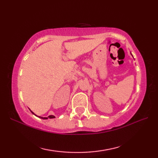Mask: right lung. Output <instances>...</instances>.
<instances>
[{"label":"right lung","mask_w":158,"mask_h":158,"mask_svg":"<svg viewBox=\"0 0 158 158\" xmlns=\"http://www.w3.org/2000/svg\"><path fill=\"white\" fill-rule=\"evenodd\" d=\"M33 114H34V113H33L32 111H31ZM35 115V114H34ZM40 117V118H42V119H48V118H49V119H53V118H55V116H53V115H49V116H48V117Z\"/></svg>","instance_id":"obj_1"}]
</instances>
